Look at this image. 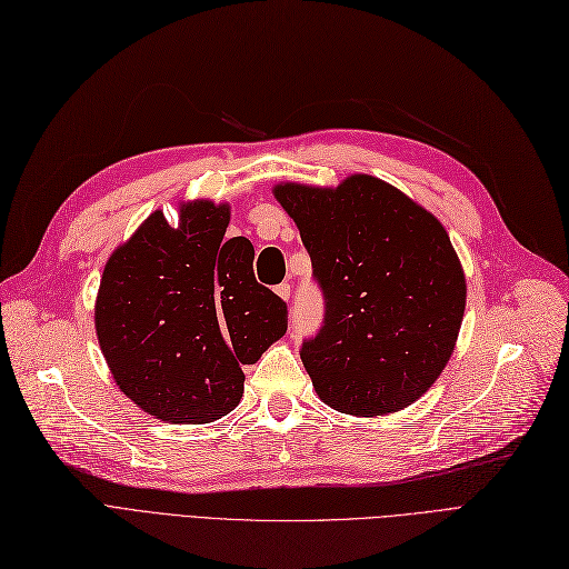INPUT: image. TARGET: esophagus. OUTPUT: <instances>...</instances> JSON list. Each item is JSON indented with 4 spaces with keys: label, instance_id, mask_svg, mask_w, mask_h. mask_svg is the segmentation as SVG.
I'll use <instances>...</instances> for the list:
<instances>
[{
    "label": "esophagus",
    "instance_id": "obj_1",
    "mask_svg": "<svg viewBox=\"0 0 569 569\" xmlns=\"http://www.w3.org/2000/svg\"><path fill=\"white\" fill-rule=\"evenodd\" d=\"M276 293H278L280 299L289 301V297H291V284H289V282H282V284H278V287H276Z\"/></svg>",
    "mask_w": 569,
    "mask_h": 569
}]
</instances>
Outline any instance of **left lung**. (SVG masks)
<instances>
[{
	"label": "left lung",
	"instance_id": "1",
	"mask_svg": "<svg viewBox=\"0 0 569 569\" xmlns=\"http://www.w3.org/2000/svg\"><path fill=\"white\" fill-rule=\"evenodd\" d=\"M272 192L325 297L322 327L301 346L320 400L352 417L419 400L452 358L466 308L463 268L442 223L367 173Z\"/></svg>",
	"mask_w": 569,
	"mask_h": 569
}]
</instances>
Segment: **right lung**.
I'll return each instance as SVG.
<instances>
[{"instance_id":"1","label":"right lung","mask_w":569,"mask_h":569,"mask_svg":"<svg viewBox=\"0 0 569 569\" xmlns=\"http://www.w3.org/2000/svg\"><path fill=\"white\" fill-rule=\"evenodd\" d=\"M228 204L154 211L112 251L96 335L122 393L167 423H209L238 407L242 365L287 331V303L253 278V247L226 240Z\"/></svg>"}]
</instances>
